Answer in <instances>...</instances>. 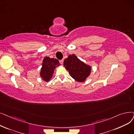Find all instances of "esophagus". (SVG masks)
I'll list each match as a JSON object with an SVG mask.
<instances>
[{
    "mask_svg": "<svg viewBox=\"0 0 134 134\" xmlns=\"http://www.w3.org/2000/svg\"><path fill=\"white\" fill-rule=\"evenodd\" d=\"M60 63L61 64H63V60H60Z\"/></svg>",
    "mask_w": 134,
    "mask_h": 134,
    "instance_id": "obj_1",
    "label": "esophagus"
}]
</instances>
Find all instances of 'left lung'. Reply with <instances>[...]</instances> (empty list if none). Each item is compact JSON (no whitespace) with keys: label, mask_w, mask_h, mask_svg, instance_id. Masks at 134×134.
Listing matches in <instances>:
<instances>
[{"label":"left lung","mask_w":134,"mask_h":134,"mask_svg":"<svg viewBox=\"0 0 134 134\" xmlns=\"http://www.w3.org/2000/svg\"><path fill=\"white\" fill-rule=\"evenodd\" d=\"M63 65L71 76L79 82H83L91 73V66L80 61L74 54L69 55L64 60Z\"/></svg>","instance_id":"1"}]
</instances>
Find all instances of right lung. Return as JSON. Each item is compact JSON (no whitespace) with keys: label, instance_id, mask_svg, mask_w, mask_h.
Wrapping results in <instances>:
<instances>
[{"label":"right lung","instance_id":"right-lung-1","mask_svg":"<svg viewBox=\"0 0 134 134\" xmlns=\"http://www.w3.org/2000/svg\"><path fill=\"white\" fill-rule=\"evenodd\" d=\"M60 65L59 60L49 57L44 58L40 75L43 80L48 82L53 77L55 69Z\"/></svg>","mask_w":134,"mask_h":134}]
</instances>
